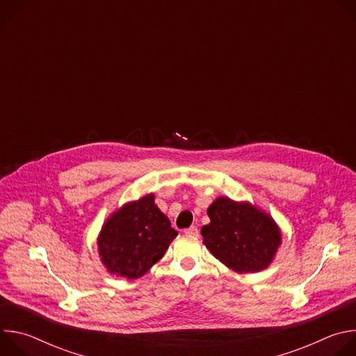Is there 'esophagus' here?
<instances>
[{
  "mask_svg": "<svg viewBox=\"0 0 356 356\" xmlns=\"http://www.w3.org/2000/svg\"><path fill=\"white\" fill-rule=\"evenodd\" d=\"M183 232H184L186 235H188V236H197V235H198V228L194 227V225H191L190 228H186Z\"/></svg>",
  "mask_w": 356,
  "mask_h": 356,
  "instance_id": "obj_1",
  "label": "esophagus"
}]
</instances>
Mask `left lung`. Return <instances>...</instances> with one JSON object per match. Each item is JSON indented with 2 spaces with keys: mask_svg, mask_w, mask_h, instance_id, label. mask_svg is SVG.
<instances>
[{
  "mask_svg": "<svg viewBox=\"0 0 356 356\" xmlns=\"http://www.w3.org/2000/svg\"><path fill=\"white\" fill-rule=\"evenodd\" d=\"M207 214L211 221L201 228L202 242L220 262L238 273L270 265L282 235L268 214L227 197L217 198Z\"/></svg>",
  "mask_w": 356,
  "mask_h": 356,
  "instance_id": "1",
  "label": "left lung"
}]
</instances>
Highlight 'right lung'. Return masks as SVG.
<instances>
[{"instance_id":"1","label":"right lung","mask_w":356,"mask_h":356,"mask_svg":"<svg viewBox=\"0 0 356 356\" xmlns=\"http://www.w3.org/2000/svg\"><path fill=\"white\" fill-rule=\"evenodd\" d=\"M176 235L154 194H147L110 217L98 236V252L110 273L132 280L162 259Z\"/></svg>"}]
</instances>
